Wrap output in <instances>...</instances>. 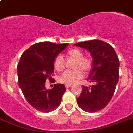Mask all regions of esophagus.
Wrapping results in <instances>:
<instances>
[{"mask_svg":"<svg viewBox=\"0 0 133 133\" xmlns=\"http://www.w3.org/2000/svg\"><path fill=\"white\" fill-rule=\"evenodd\" d=\"M71 85H72V84H66V85H65V87H66V88H70Z\"/></svg>","mask_w":133,"mask_h":133,"instance_id":"1","label":"esophagus"}]
</instances>
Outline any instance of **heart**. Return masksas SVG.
I'll list each match as a JSON object with an SVG mask.
<instances>
[{"label": "heart", "mask_w": 133, "mask_h": 133, "mask_svg": "<svg viewBox=\"0 0 133 133\" xmlns=\"http://www.w3.org/2000/svg\"><path fill=\"white\" fill-rule=\"evenodd\" d=\"M83 52L76 48H71L67 51L69 58L75 60L73 70L66 71L59 78V81L65 84H73L85 74H88L92 68V60L89 56H84ZM53 67L57 71H62L65 68V61L62 57L58 55L53 61Z\"/></svg>", "instance_id": "heart-1"}]
</instances>
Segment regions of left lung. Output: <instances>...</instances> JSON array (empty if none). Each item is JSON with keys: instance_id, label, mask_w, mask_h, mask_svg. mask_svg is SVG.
<instances>
[{"instance_id": "8db88e82", "label": "left lung", "mask_w": 133, "mask_h": 133, "mask_svg": "<svg viewBox=\"0 0 133 133\" xmlns=\"http://www.w3.org/2000/svg\"><path fill=\"white\" fill-rule=\"evenodd\" d=\"M75 45L89 51L93 58L88 80L94 84L82 86L77 104L84 111L97 112L108 105L114 95L119 80L118 57L110 44L100 40L81 42Z\"/></svg>"}]
</instances>
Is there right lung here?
<instances>
[{
    "label": "right lung",
    "mask_w": 133,
    "mask_h": 133,
    "mask_svg": "<svg viewBox=\"0 0 133 133\" xmlns=\"http://www.w3.org/2000/svg\"><path fill=\"white\" fill-rule=\"evenodd\" d=\"M68 44L42 42L32 45L22 54L17 66L18 85L27 102L37 111L49 112L60 105L66 91L64 84L45 89V82L54 81L53 61Z\"/></svg>",
    "instance_id": "obj_1"
}]
</instances>
